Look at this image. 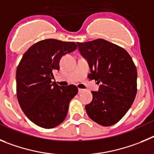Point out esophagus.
I'll list each match as a JSON object with an SVG mask.
<instances>
[{
    "mask_svg": "<svg viewBox=\"0 0 154 154\" xmlns=\"http://www.w3.org/2000/svg\"><path fill=\"white\" fill-rule=\"evenodd\" d=\"M83 91H84V90H83V89H80V88H79V89H78V93H79V94H80V93H82Z\"/></svg>",
    "mask_w": 154,
    "mask_h": 154,
    "instance_id": "esophagus-1",
    "label": "esophagus"
}]
</instances>
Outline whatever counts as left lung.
<instances>
[{
    "mask_svg": "<svg viewBox=\"0 0 154 154\" xmlns=\"http://www.w3.org/2000/svg\"><path fill=\"white\" fill-rule=\"evenodd\" d=\"M91 69V80L99 85L93 100L85 106L90 118L104 127L115 124L126 114L137 94V72L124 48L103 39L77 43Z\"/></svg>",
    "mask_w": 154,
    "mask_h": 154,
    "instance_id": "8db88e82",
    "label": "left lung"
}]
</instances>
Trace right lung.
<instances>
[{
	"mask_svg": "<svg viewBox=\"0 0 154 154\" xmlns=\"http://www.w3.org/2000/svg\"><path fill=\"white\" fill-rule=\"evenodd\" d=\"M76 48L74 42L46 39L32 45L22 57L16 73L17 96L24 114L36 125L54 128L67 117L78 89L52 82L53 73L60 69V58Z\"/></svg>",
	"mask_w": 154,
	"mask_h": 154,
	"instance_id": "1",
	"label": "right lung"
}]
</instances>
